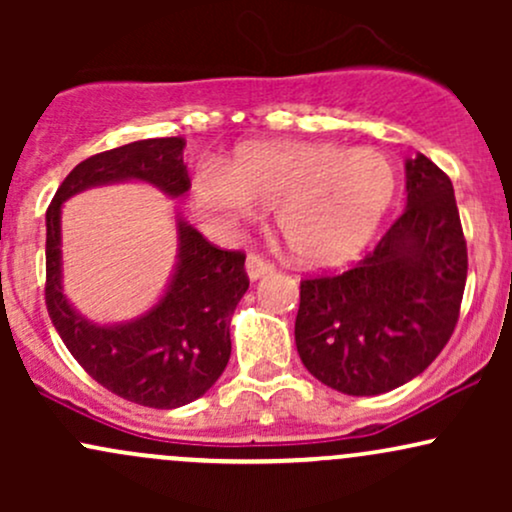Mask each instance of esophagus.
<instances>
[{
    "mask_svg": "<svg viewBox=\"0 0 512 512\" xmlns=\"http://www.w3.org/2000/svg\"><path fill=\"white\" fill-rule=\"evenodd\" d=\"M245 269H248L250 279L257 281V279H262L264 274L274 272V264L269 260H264L262 255H255V252H250L248 260H245Z\"/></svg>",
    "mask_w": 512,
    "mask_h": 512,
    "instance_id": "esophagus-1",
    "label": "esophagus"
}]
</instances>
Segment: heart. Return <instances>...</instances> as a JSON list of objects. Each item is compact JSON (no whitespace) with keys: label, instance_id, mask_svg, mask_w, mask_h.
<instances>
[{"label":"heart","instance_id":"heart-1","mask_svg":"<svg viewBox=\"0 0 512 512\" xmlns=\"http://www.w3.org/2000/svg\"><path fill=\"white\" fill-rule=\"evenodd\" d=\"M397 173L375 149L334 144H250L192 180V209L214 228H236L276 209V226L298 262L354 260L395 202Z\"/></svg>","mask_w":512,"mask_h":512}]
</instances>
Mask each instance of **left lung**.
<instances>
[{
	"label": "left lung",
	"mask_w": 512,
	"mask_h": 512,
	"mask_svg": "<svg viewBox=\"0 0 512 512\" xmlns=\"http://www.w3.org/2000/svg\"><path fill=\"white\" fill-rule=\"evenodd\" d=\"M467 281L455 190L431 158L407 161V209L363 260L301 281L296 349L320 383L383 395L436 361Z\"/></svg>",
	"instance_id": "1"
}]
</instances>
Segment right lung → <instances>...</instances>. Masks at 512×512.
<instances>
[{"mask_svg":"<svg viewBox=\"0 0 512 512\" xmlns=\"http://www.w3.org/2000/svg\"><path fill=\"white\" fill-rule=\"evenodd\" d=\"M182 137L142 139L81 161L48 207L45 305L52 325L79 366L105 390L151 409L195 402L219 380L231 358V315L250 279L240 250L211 245L178 219V267L166 296L125 325H93L62 293L60 214L64 199L96 185L144 180L170 197L190 190Z\"/></svg>","mask_w":512,"mask_h":512,"instance_id":"1","label":"right lung"}]
</instances>
